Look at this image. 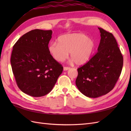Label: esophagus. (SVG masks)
<instances>
[{
	"label": "esophagus",
	"instance_id": "1",
	"mask_svg": "<svg viewBox=\"0 0 131 131\" xmlns=\"http://www.w3.org/2000/svg\"><path fill=\"white\" fill-rule=\"evenodd\" d=\"M70 67H64V68H63V70H64V71H66V70H69V69H70Z\"/></svg>",
	"mask_w": 131,
	"mask_h": 131
}]
</instances>
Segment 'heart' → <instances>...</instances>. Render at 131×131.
<instances>
[{
	"label": "heart",
	"instance_id": "heart-1",
	"mask_svg": "<svg viewBox=\"0 0 131 131\" xmlns=\"http://www.w3.org/2000/svg\"><path fill=\"white\" fill-rule=\"evenodd\" d=\"M96 48L94 39L84 33L66 34L59 36L57 42L51 43L49 51L57 62H62L70 53L72 61L78 66L88 63Z\"/></svg>",
	"mask_w": 131,
	"mask_h": 131
}]
</instances>
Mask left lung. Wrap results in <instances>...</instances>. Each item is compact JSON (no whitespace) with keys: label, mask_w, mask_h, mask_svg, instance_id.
<instances>
[{"label":"left lung","mask_w":131,"mask_h":131,"mask_svg":"<svg viewBox=\"0 0 131 131\" xmlns=\"http://www.w3.org/2000/svg\"><path fill=\"white\" fill-rule=\"evenodd\" d=\"M98 52L90 60L78 69L75 81L85 96L97 98L112 91L120 77L123 57L113 35L101 28Z\"/></svg>","instance_id":"obj_1"}]
</instances>
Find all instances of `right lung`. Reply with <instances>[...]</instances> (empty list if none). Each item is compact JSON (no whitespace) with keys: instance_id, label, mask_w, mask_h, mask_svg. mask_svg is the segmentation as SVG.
<instances>
[{"instance_id":"obj_1","label":"right lung","mask_w":131,"mask_h":131,"mask_svg":"<svg viewBox=\"0 0 131 131\" xmlns=\"http://www.w3.org/2000/svg\"><path fill=\"white\" fill-rule=\"evenodd\" d=\"M52 34L51 30H32L13 46L10 61L16 81L19 89L30 96L49 93L63 72V67L49 51Z\"/></svg>"}]
</instances>
